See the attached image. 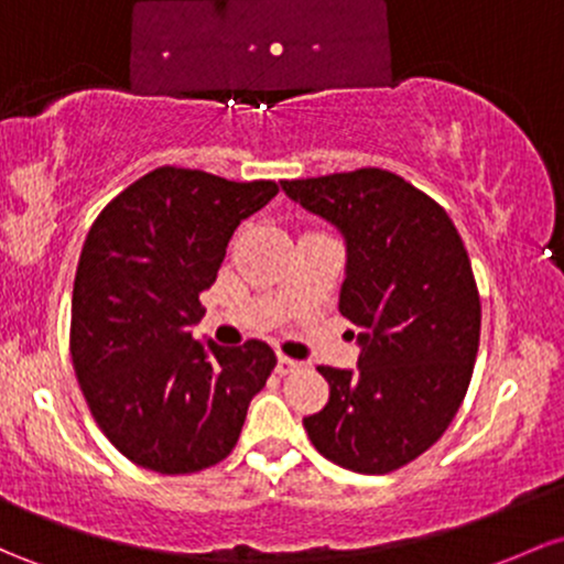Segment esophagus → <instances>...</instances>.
Listing matches in <instances>:
<instances>
[{
    "instance_id": "esophagus-1",
    "label": "esophagus",
    "mask_w": 564,
    "mask_h": 564,
    "mask_svg": "<svg viewBox=\"0 0 564 564\" xmlns=\"http://www.w3.org/2000/svg\"><path fill=\"white\" fill-rule=\"evenodd\" d=\"M278 375H292V372H296V369H302V364L300 361H294V358H289V356H283V352H278Z\"/></svg>"
}]
</instances>
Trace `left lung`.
Returning a JSON list of instances; mask_svg holds the SVG:
<instances>
[{
	"label": "left lung",
	"instance_id": "left-lung-1",
	"mask_svg": "<svg viewBox=\"0 0 564 564\" xmlns=\"http://www.w3.org/2000/svg\"><path fill=\"white\" fill-rule=\"evenodd\" d=\"M343 232L339 313L358 326V369L318 367L329 401L302 420L326 460L391 474L442 438L466 399L481 302L471 259L433 197L382 169L281 182Z\"/></svg>",
	"mask_w": 564,
	"mask_h": 564
}]
</instances>
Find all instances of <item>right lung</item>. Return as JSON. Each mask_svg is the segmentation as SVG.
Instances as JSON below:
<instances>
[{"label":"right lung","mask_w":564,"mask_h":564,"mask_svg":"<svg viewBox=\"0 0 564 564\" xmlns=\"http://www.w3.org/2000/svg\"><path fill=\"white\" fill-rule=\"evenodd\" d=\"M275 195L264 178L163 165L93 221L74 275L72 364L98 429L135 466L195 474L238 444L275 352L262 339L200 345L189 329L232 232Z\"/></svg>","instance_id":"obj_1"}]
</instances>
